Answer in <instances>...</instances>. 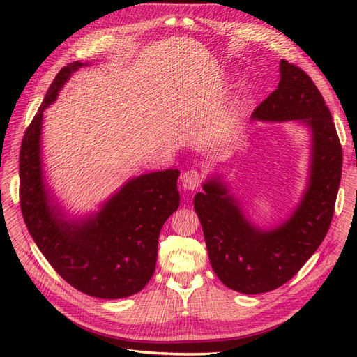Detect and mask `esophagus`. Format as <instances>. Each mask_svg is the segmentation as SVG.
Listing matches in <instances>:
<instances>
[{"label":"esophagus","mask_w":357,"mask_h":357,"mask_svg":"<svg viewBox=\"0 0 357 357\" xmlns=\"http://www.w3.org/2000/svg\"><path fill=\"white\" fill-rule=\"evenodd\" d=\"M202 181V176L201 174L197 171V169H191V171H186L182 178H181V182H182V186L185 190L188 191H195L199 183Z\"/></svg>","instance_id":"esophagus-1"}]
</instances>
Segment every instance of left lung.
Wrapping results in <instances>:
<instances>
[{
	"instance_id": "8db88e82",
	"label": "left lung",
	"mask_w": 357,
	"mask_h": 357,
	"mask_svg": "<svg viewBox=\"0 0 357 357\" xmlns=\"http://www.w3.org/2000/svg\"><path fill=\"white\" fill-rule=\"evenodd\" d=\"M278 88L253 112L255 121H295L311 135L308 185L292 214L271 229L248 217L220 175L202 183L194 198L213 271L221 282L256 295L284 285L324 240L342 179L343 153L321 92L301 69L279 63Z\"/></svg>"
}]
</instances>
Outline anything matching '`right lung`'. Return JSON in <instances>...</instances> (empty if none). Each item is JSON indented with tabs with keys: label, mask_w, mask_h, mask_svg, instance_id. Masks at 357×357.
Returning a JSON list of instances; mask_svg holds the SVG:
<instances>
[{
	"label": "right lung",
	"mask_w": 357,
	"mask_h": 357,
	"mask_svg": "<svg viewBox=\"0 0 357 357\" xmlns=\"http://www.w3.org/2000/svg\"><path fill=\"white\" fill-rule=\"evenodd\" d=\"M79 61L62 68L26 130L20 150V205L34 243L69 285L102 299L142 291L152 278L165 221L179 207L178 169L128 179L85 217H68L45 179L43 112L58 98Z\"/></svg>",
	"instance_id": "obj_1"
}]
</instances>
